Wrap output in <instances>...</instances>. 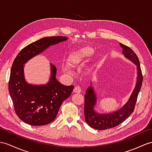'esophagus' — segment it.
<instances>
[{"label":"esophagus","mask_w":152,"mask_h":152,"mask_svg":"<svg viewBox=\"0 0 152 152\" xmlns=\"http://www.w3.org/2000/svg\"><path fill=\"white\" fill-rule=\"evenodd\" d=\"M73 92L76 94H80L81 92V88L79 86H75L73 89Z\"/></svg>","instance_id":"34e87169"}]
</instances>
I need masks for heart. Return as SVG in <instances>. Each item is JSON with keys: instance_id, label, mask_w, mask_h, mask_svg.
<instances>
[{"instance_id": "heart-1", "label": "heart", "mask_w": 152, "mask_h": 152, "mask_svg": "<svg viewBox=\"0 0 152 152\" xmlns=\"http://www.w3.org/2000/svg\"><path fill=\"white\" fill-rule=\"evenodd\" d=\"M94 53V48L91 46H84L80 47L71 51L66 58V62L70 67H77L80 66ZM64 70H68L65 66L63 68Z\"/></svg>"}]
</instances>
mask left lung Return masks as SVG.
Here are the masks:
<instances>
[{"label": "left lung", "mask_w": 152, "mask_h": 152, "mask_svg": "<svg viewBox=\"0 0 152 152\" xmlns=\"http://www.w3.org/2000/svg\"><path fill=\"white\" fill-rule=\"evenodd\" d=\"M123 48V53L124 56L134 62L137 68V79L135 87L129 98L126 104L115 112L111 113H98L95 111V106L97 102L96 95L91 86L89 87L84 95V119L86 123L96 129L104 130L112 128L121 124L134 111L137 99L142 83V74L138 57L130 48L120 44Z\"/></svg>", "instance_id": "8db88e82"}]
</instances>
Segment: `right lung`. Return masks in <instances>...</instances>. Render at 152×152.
<instances>
[{"instance_id":"1","label":"right lung","mask_w":152,"mask_h":152,"mask_svg":"<svg viewBox=\"0 0 152 152\" xmlns=\"http://www.w3.org/2000/svg\"><path fill=\"white\" fill-rule=\"evenodd\" d=\"M62 36L40 39L24 48L15 58L11 69L8 90L15 112L24 123L32 126H42L51 123L58 110L68 99L74 86H64L56 79L57 68L50 64L51 77L46 84H29L26 82L24 64L51 45L65 41Z\"/></svg>"}]
</instances>
